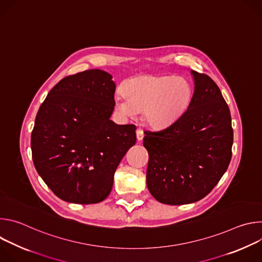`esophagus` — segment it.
Wrapping results in <instances>:
<instances>
[{
    "mask_svg": "<svg viewBox=\"0 0 262 262\" xmlns=\"http://www.w3.org/2000/svg\"><path fill=\"white\" fill-rule=\"evenodd\" d=\"M144 138V133L142 129H137V140L142 141Z\"/></svg>",
    "mask_w": 262,
    "mask_h": 262,
    "instance_id": "obj_1",
    "label": "esophagus"
}]
</instances>
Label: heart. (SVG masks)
<instances>
[{"label": "heart", "instance_id": "1", "mask_svg": "<svg viewBox=\"0 0 262 262\" xmlns=\"http://www.w3.org/2000/svg\"><path fill=\"white\" fill-rule=\"evenodd\" d=\"M115 95V106L133 118L143 110L145 121L154 127L171 125L189 107L193 97L191 83L180 77L146 76L128 80Z\"/></svg>", "mask_w": 262, "mask_h": 262}]
</instances>
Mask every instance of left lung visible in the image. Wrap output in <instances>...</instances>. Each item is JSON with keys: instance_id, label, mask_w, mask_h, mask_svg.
Instances as JSON below:
<instances>
[{"instance_id": "8db88e82", "label": "left lung", "mask_w": 262, "mask_h": 262, "mask_svg": "<svg viewBox=\"0 0 262 262\" xmlns=\"http://www.w3.org/2000/svg\"><path fill=\"white\" fill-rule=\"evenodd\" d=\"M191 73L195 90L181 117L164 129L144 132L143 145L149 155L147 188L169 205L204 198L226 172L232 156L228 104L207 74Z\"/></svg>"}]
</instances>
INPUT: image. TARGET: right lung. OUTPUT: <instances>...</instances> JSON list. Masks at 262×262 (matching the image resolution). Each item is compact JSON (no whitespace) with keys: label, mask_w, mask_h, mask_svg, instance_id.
I'll use <instances>...</instances> for the list:
<instances>
[{"label":"right lung","mask_w":262,"mask_h":262,"mask_svg":"<svg viewBox=\"0 0 262 262\" xmlns=\"http://www.w3.org/2000/svg\"><path fill=\"white\" fill-rule=\"evenodd\" d=\"M110 73L90 69L62 79L36 115L34 166L53 193L78 204L103 201L115 171L136 144V126L110 120L115 105Z\"/></svg>","instance_id":"obj_1"}]
</instances>
